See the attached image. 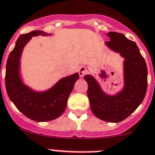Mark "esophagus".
Instances as JSON below:
<instances>
[{"mask_svg":"<svg viewBox=\"0 0 155 155\" xmlns=\"http://www.w3.org/2000/svg\"><path fill=\"white\" fill-rule=\"evenodd\" d=\"M79 75H80V77L81 78H82V77L84 76V74L86 73V71H87V68L85 67H81L80 68H79Z\"/></svg>","mask_w":155,"mask_h":155,"instance_id":"esophagus-1","label":"esophagus"}]
</instances>
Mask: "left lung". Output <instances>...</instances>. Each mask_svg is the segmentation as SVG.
Here are the masks:
<instances>
[{"mask_svg": "<svg viewBox=\"0 0 155 155\" xmlns=\"http://www.w3.org/2000/svg\"><path fill=\"white\" fill-rule=\"evenodd\" d=\"M110 41L105 44L124 58V85L113 95L104 92L92 75L84 77L88 84L87 97L93 113L110 123H119L130 116L141 104L148 86L146 63L136 43L119 32L107 33Z\"/></svg>", "mask_w": 155, "mask_h": 155, "instance_id": "left-lung-1", "label": "left lung"}]
</instances>
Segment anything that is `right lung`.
Here are the masks:
<instances>
[{
  "instance_id": "right-lung-1",
  "label": "right lung",
  "mask_w": 155,
  "mask_h": 155,
  "mask_svg": "<svg viewBox=\"0 0 155 155\" xmlns=\"http://www.w3.org/2000/svg\"><path fill=\"white\" fill-rule=\"evenodd\" d=\"M38 36L51 34L35 30L18 38L6 64L5 85L9 98L23 115L36 122H47L59 117L64 113L69 95L79 78V74L60 79L47 91H36L25 84L20 76L22 53L32 36Z\"/></svg>"
}]
</instances>
